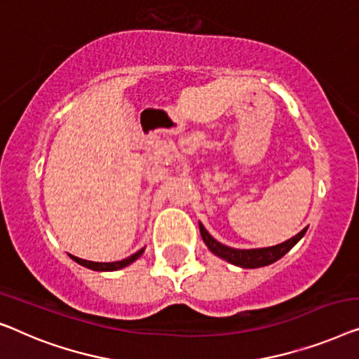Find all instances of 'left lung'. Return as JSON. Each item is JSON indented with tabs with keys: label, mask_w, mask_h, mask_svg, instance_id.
I'll return each instance as SVG.
<instances>
[{
	"label": "left lung",
	"mask_w": 359,
	"mask_h": 359,
	"mask_svg": "<svg viewBox=\"0 0 359 359\" xmlns=\"http://www.w3.org/2000/svg\"><path fill=\"white\" fill-rule=\"evenodd\" d=\"M306 231L307 228L297 232V234L294 237H291V239L281 242L278 245L262 247V249H234V247H228L216 241L215 237L205 229V226L200 223V234L206 247H208L215 255H218L219 259L229 262V264L236 266H241V269H260V266L275 264L276 260H280L283 255L287 254V252L302 239Z\"/></svg>",
	"instance_id": "1"
}]
</instances>
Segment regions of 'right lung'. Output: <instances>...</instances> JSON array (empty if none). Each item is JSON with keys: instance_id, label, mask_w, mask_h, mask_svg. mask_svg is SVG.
Here are the masks:
<instances>
[{"instance_id": "add662e5", "label": "right lung", "mask_w": 359, "mask_h": 359, "mask_svg": "<svg viewBox=\"0 0 359 359\" xmlns=\"http://www.w3.org/2000/svg\"><path fill=\"white\" fill-rule=\"evenodd\" d=\"M144 249H141L136 252V254L127 257V259L120 260V262H109V264H100V262H89V260H83V259H78V257L74 255H69L72 259L76 262V264L86 266V269L89 270H94V271H115V270H122L125 266H128L130 264H133L135 260H138L141 255H143Z\"/></svg>"}]
</instances>
